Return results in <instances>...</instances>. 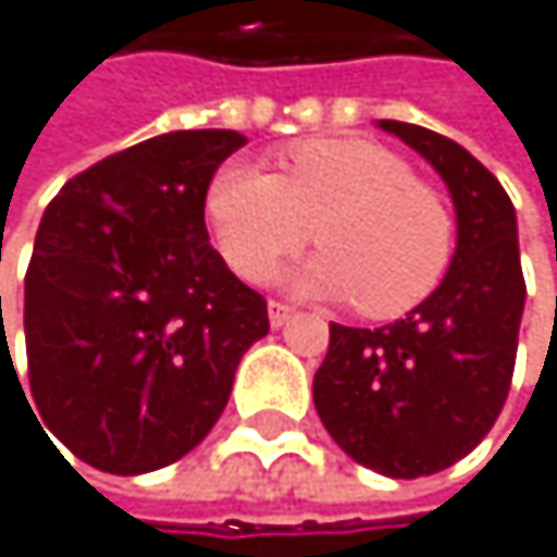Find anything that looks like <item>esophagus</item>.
<instances>
[{"instance_id":"esophagus-1","label":"esophagus","mask_w":557,"mask_h":557,"mask_svg":"<svg viewBox=\"0 0 557 557\" xmlns=\"http://www.w3.org/2000/svg\"><path fill=\"white\" fill-rule=\"evenodd\" d=\"M292 319H295V309H292V305H285V301H278V298L269 301V322H272V329H282V325H288Z\"/></svg>"}]
</instances>
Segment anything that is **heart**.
Returning <instances> with one entry per match:
<instances>
[{
  "label": "heart",
  "mask_w": 557,
  "mask_h": 557,
  "mask_svg": "<svg viewBox=\"0 0 557 557\" xmlns=\"http://www.w3.org/2000/svg\"><path fill=\"white\" fill-rule=\"evenodd\" d=\"M206 215L225 265L262 282L312 238L329 252L295 285L355 298L372 319H398L442 285L455 219L442 191L369 138H309L282 152V175L248 162L215 172Z\"/></svg>",
  "instance_id": "heart-1"
}]
</instances>
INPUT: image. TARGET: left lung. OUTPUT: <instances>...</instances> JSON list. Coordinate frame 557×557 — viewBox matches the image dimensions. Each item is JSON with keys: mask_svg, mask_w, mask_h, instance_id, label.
Masks as SVG:
<instances>
[{"mask_svg": "<svg viewBox=\"0 0 557 557\" xmlns=\"http://www.w3.org/2000/svg\"><path fill=\"white\" fill-rule=\"evenodd\" d=\"M445 178L458 248L442 285L382 329L329 325L315 372V408L358 465L388 479H419L455 465L502 414L511 388L524 275L515 206L502 182L451 138L379 122Z\"/></svg>", "mask_w": 557, "mask_h": 557, "instance_id": "1", "label": "left lung"}]
</instances>
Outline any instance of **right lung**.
Here are the masks:
<instances>
[{"label":"right lung","mask_w":557,"mask_h":557,"mask_svg":"<svg viewBox=\"0 0 557 557\" xmlns=\"http://www.w3.org/2000/svg\"><path fill=\"white\" fill-rule=\"evenodd\" d=\"M242 146L228 128L146 138L72 175L42 215L25 269L33 408L109 475L196 448L238 358L269 332L265 298L228 272L206 228L212 175Z\"/></svg>","instance_id":"add662e5"}]
</instances>
